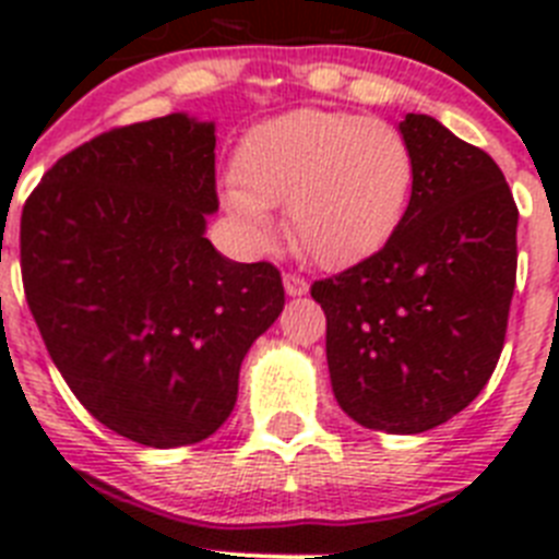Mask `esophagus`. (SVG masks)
<instances>
[{
  "label": "esophagus",
  "mask_w": 559,
  "mask_h": 559,
  "mask_svg": "<svg viewBox=\"0 0 559 559\" xmlns=\"http://www.w3.org/2000/svg\"><path fill=\"white\" fill-rule=\"evenodd\" d=\"M283 283H285V290H288V296H305L308 294V280H305V276H299V274H283Z\"/></svg>",
  "instance_id": "esophagus-1"
}]
</instances>
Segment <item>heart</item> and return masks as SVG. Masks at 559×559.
<instances>
[{
    "label": "heart",
    "instance_id": "obj_1",
    "mask_svg": "<svg viewBox=\"0 0 559 559\" xmlns=\"http://www.w3.org/2000/svg\"><path fill=\"white\" fill-rule=\"evenodd\" d=\"M237 179L245 190L226 192L237 218L269 237V206L285 201L296 249L324 269H338L394 235L412 195L414 156L389 122L299 108L246 133Z\"/></svg>",
    "mask_w": 559,
    "mask_h": 559
}]
</instances>
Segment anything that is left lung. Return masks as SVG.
I'll list each match as a JSON object with an SVG mask.
<instances>
[{
	"label": "left lung",
	"mask_w": 559,
	"mask_h": 559,
	"mask_svg": "<svg viewBox=\"0 0 559 559\" xmlns=\"http://www.w3.org/2000/svg\"><path fill=\"white\" fill-rule=\"evenodd\" d=\"M412 199L383 249L310 296L328 316L338 406L364 428L423 433L478 397L507 338L518 206L490 153L428 114L400 122Z\"/></svg>",
	"instance_id": "left-lung-1"
}]
</instances>
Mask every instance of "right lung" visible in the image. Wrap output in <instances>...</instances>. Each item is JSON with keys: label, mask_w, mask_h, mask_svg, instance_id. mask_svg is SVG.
<instances>
[{"label": "right lung", "mask_w": 559, "mask_h": 559, "mask_svg": "<svg viewBox=\"0 0 559 559\" xmlns=\"http://www.w3.org/2000/svg\"><path fill=\"white\" fill-rule=\"evenodd\" d=\"M215 126L187 114L111 128L44 173L22 210V283L83 408L147 448L212 437L257 335L283 313L271 263L204 237Z\"/></svg>", "instance_id": "add662e5"}]
</instances>
